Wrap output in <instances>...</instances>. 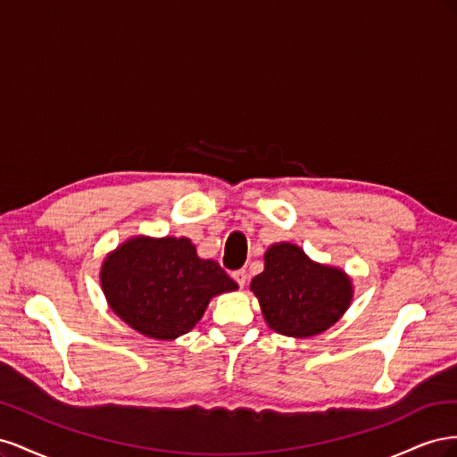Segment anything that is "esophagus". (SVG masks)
Segmentation results:
<instances>
[{
    "mask_svg": "<svg viewBox=\"0 0 457 457\" xmlns=\"http://www.w3.org/2000/svg\"><path fill=\"white\" fill-rule=\"evenodd\" d=\"M232 278L238 282V286H240V287H244V286H245V282H247V272H245L244 269H240V270H237V272L232 274Z\"/></svg>",
    "mask_w": 457,
    "mask_h": 457,
    "instance_id": "obj_1",
    "label": "esophagus"
}]
</instances>
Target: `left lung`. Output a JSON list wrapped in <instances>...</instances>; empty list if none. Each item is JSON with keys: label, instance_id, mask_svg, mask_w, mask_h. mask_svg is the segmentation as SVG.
Here are the masks:
<instances>
[{"label": "left lung", "instance_id": "1", "mask_svg": "<svg viewBox=\"0 0 457 457\" xmlns=\"http://www.w3.org/2000/svg\"><path fill=\"white\" fill-rule=\"evenodd\" d=\"M252 292L267 324L287 337H312L334 326L353 299V282L341 269L320 265L295 244H274Z\"/></svg>", "mask_w": 457, "mask_h": 457}]
</instances>
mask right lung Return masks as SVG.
I'll use <instances>...</instances> for the list:
<instances>
[{
    "label": "right lung",
    "mask_w": 457,
    "mask_h": 457,
    "mask_svg": "<svg viewBox=\"0 0 457 457\" xmlns=\"http://www.w3.org/2000/svg\"><path fill=\"white\" fill-rule=\"evenodd\" d=\"M104 297L123 322L152 339H175L198 324L212 297L238 284L188 238L135 237L101 267Z\"/></svg>",
    "instance_id": "obj_1"
}]
</instances>
